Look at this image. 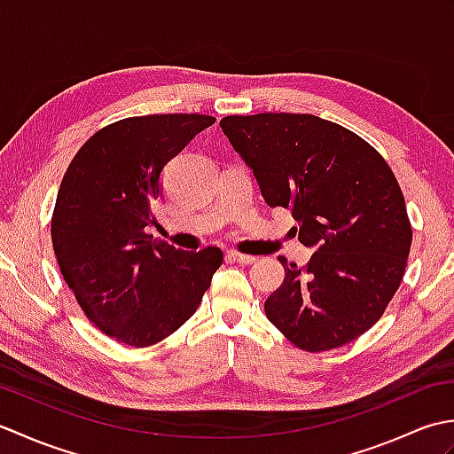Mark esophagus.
<instances>
[{
  "label": "esophagus",
  "mask_w": 454,
  "mask_h": 454,
  "mask_svg": "<svg viewBox=\"0 0 454 454\" xmlns=\"http://www.w3.org/2000/svg\"><path fill=\"white\" fill-rule=\"evenodd\" d=\"M228 259H230V262H236V263H242V265H249V263L255 262L254 255H244V254H238V252H230Z\"/></svg>",
  "instance_id": "obj_1"
}]
</instances>
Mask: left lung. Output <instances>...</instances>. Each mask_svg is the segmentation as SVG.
<instances>
[{
  "instance_id": "left-lung-1",
  "label": "left lung",
  "mask_w": 454,
  "mask_h": 454,
  "mask_svg": "<svg viewBox=\"0 0 454 454\" xmlns=\"http://www.w3.org/2000/svg\"><path fill=\"white\" fill-rule=\"evenodd\" d=\"M269 207L291 208L314 247L286 263L265 314L298 349L351 343L380 320L406 271L411 226L390 166L369 142L314 114L259 113L220 121Z\"/></svg>"
}]
</instances>
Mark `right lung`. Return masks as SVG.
Segmentation results:
<instances>
[{
    "label": "right lung",
    "instance_id": "obj_1",
    "mask_svg": "<svg viewBox=\"0 0 454 454\" xmlns=\"http://www.w3.org/2000/svg\"><path fill=\"white\" fill-rule=\"evenodd\" d=\"M215 121H117L83 144L62 179L51 226L58 265L90 322L121 343L150 347L179 330L222 265L218 247L183 252L146 234L163 168Z\"/></svg>",
    "mask_w": 454,
    "mask_h": 454
}]
</instances>
